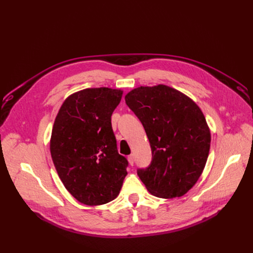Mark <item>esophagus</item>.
<instances>
[{"mask_svg": "<svg viewBox=\"0 0 253 253\" xmlns=\"http://www.w3.org/2000/svg\"><path fill=\"white\" fill-rule=\"evenodd\" d=\"M127 160H128V164L131 165V166H133V165H134V155H133V154L128 155V157H127Z\"/></svg>", "mask_w": 253, "mask_h": 253, "instance_id": "obj_1", "label": "esophagus"}]
</instances>
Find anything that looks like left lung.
I'll return each instance as SVG.
<instances>
[{
	"label": "left lung",
	"mask_w": 253,
	"mask_h": 253,
	"mask_svg": "<svg viewBox=\"0 0 253 253\" xmlns=\"http://www.w3.org/2000/svg\"><path fill=\"white\" fill-rule=\"evenodd\" d=\"M125 99L152 150L151 165L137 170L139 178L154 196L185 195L201 177L210 151V128L200 106L164 84L134 88Z\"/></svg>",
	"instance_id": "obj_1"
}]
</instances>
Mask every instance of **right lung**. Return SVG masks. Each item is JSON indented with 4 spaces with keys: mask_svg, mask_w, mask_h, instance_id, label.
Segmentation results:
<instances>
[{
    "mask_svg": "<svg viewBox=\"0 0 253 253\" xmlns=\"http://www.w3.org/2000/svg\"><path fill=\"white\" fill-rule=\"evenodd\" d=\"M124 91L85 88L68 96L57 114L50 154L64 187L76 200L99 206L115 200L127 160L117 150L111 116Z\"/></svg>",
    "mask_w": 253,
    "mask_h": 253,
    "instance_id": "right-lung-1",
    "label": "right lung"
}]
</instances>
